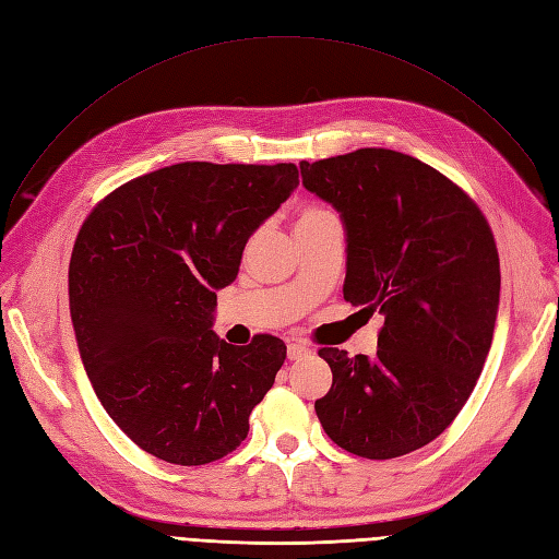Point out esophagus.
Wrapping results in <instances>:
<instances>
[{"label":"esophagus","instance_id":"esophagus-1","mask_svg":"<svg viewBox=\"0 0 559 559\" xmlns=\"http://www.w3.org/2000/svg\"><path fill=\"white\" fill-rule=\"evenodd\" d=\"M286 354H288V358H292V360H300V358H305L307 354H310V346H307L300 340H292V342L286 344Z\"/></svg>","mask_w":559,"mask_h":559}]
</instances>
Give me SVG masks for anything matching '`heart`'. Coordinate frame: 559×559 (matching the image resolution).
<instances>
[{"mask_svg":"<svg viewBox=\"0 0 559 559\" xmlns=\"http://www.w3.org/2000/svg\"><path fill=\"white\" fill-rule=\"evenodd\" d=\"M325 219H337V215L333 213L331 207H325V205H321V203H310V205H305V207L300 210L296 226L314 224V222H325Z\"/></svg>","mask_w":559,"mask_h":559,"instance_id":"b5f03b06","label":"heart"}]
</instances>
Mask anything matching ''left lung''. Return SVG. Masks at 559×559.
I'll return each instance as SVG.
<instances>
[{
	"label": "left lung",
	"mask_w": 559,
	"mask_h": 559,
	"mask_svg": "<svg viewBox=\"0 0 559 559\" xmlns=\"http://www.w3.org/2000/svg\"><path fill=\"white\" fill-rule=\"evenodd\" d=\"M300 173L344 224V300L383 314L374 356L319 349L333 386L317 416L354 455L412 453L451 426L484 370L499 307L492 230L463 189L395 150L300 162Z\"/></svg>",
	"instance_id": "obj_1"
}]
</instances>
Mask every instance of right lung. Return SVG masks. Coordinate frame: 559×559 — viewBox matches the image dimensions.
<instances>
[{
  "mask_svg": "<svg viewBox=\"0 0 559 559\" xmlns=\"http://www.w3.org/2000/svg\"><path fill=\"white\" fill-rule=\"evenodd\" d=\"M296 187L294 164H173L115 189L75 238L69 307L92 389L166 463L236 451L275 383L280 337L236 346L213 323L247 240Z\"/></svg>",
  "mask_w": 559,
  "mask_h": 559,
  "instance_id": "right-lung-1",
  "label": "right lung"
}]
</instances>
